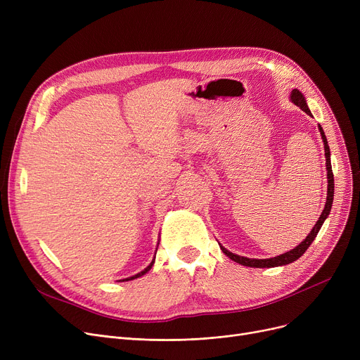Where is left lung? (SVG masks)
I'll list each match as a JSON object with an SVG mask.
<instances>
[{
	"label": "left lung",
	"instance_id": "obj_1",
	"mask_svg": "<svg viewBox=\"0 0 360 360\" xmlns=\"http://www.w3.org/2000/svg\"><path fill=\"white\" fill-rule=\"evenodd\" d=\"M290 101L299 106L302 110L307 112L308 115H311V110L307 105V101L304 98V94H302V91H299L297 89H293L290 91ZM318 129H319V134H321V139H323V143H324V151H326V167H327V181H328V185H327V201H326V207L323 213H321L319 219L316 220L315 226L312 228V231L309 232V235L302 240L297 247H295L293 250L285 252V254H280L277 257H273V258H264V259H258V258H247V257H240V255H236L231 251L226 250L224 247H221L220 245V250L223 251L224 255H228L232 261L240 264V266H245V267H254V269H271V267H278V266H286V264H290L293 261H296L297 258H300L302 255H304V252L309 248V245L314 242V239L316 238L321 226H323V223L326 221V219L328 217L330 212H331V205H333V198H334V175H333V170H331V159H330V147H328V141H327V137L324 134V129L323 127H321L318 124Z\"/></svg>",
	"mask_w": 360,
	"mask_h": 360
}]
</instances>
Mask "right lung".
Listing matches in <instances>:
<instances>
[{
  "label": "right lung",
  "mask_w": 360,
  "mask_h": 360,
  "mask_svg": "<svg viewBox=\"0 0 360 360\" xmlns=\"http://www.w3.org/2000/svg\"><path fill=\"white\" fill-rule=\"evenodd\" d=\"M158 245H159V243H158ZM153 264H155V258H153V259H151V262H150V264H148V266H147V267H146V269H144V270H143V271H140V273H137V274H136V276H131V277H128V278H124V280H122V281H128V280H134V278H137V277H141V276H144V274H146V273H148V271H150V270H151V267H153Z\"/></svg>",
  "instance_id": "add662e5"
}]
</instances>
